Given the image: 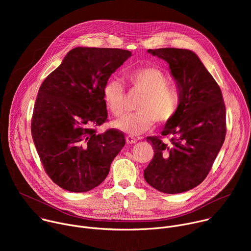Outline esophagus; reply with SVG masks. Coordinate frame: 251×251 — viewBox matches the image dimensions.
Instances as JSON below:
<instances>
[{
    "label": "esophagus",
    "instance_id": "1",
    "mask_svg": "<svg viewBox=\"0 0 251 251\" xmlns=\"http://www.w3.org/2000/svg\"><path fill=\"white\" fill-rule=\"evenodd\" d=\"M126 142H127V144H135V143L137 142V139L134 138L133 136H127Z\"/></svg>",
    "mask_w": 251,
    "mask_h": 251
}]
</instances>
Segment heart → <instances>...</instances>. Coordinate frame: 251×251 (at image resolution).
Returning <instances> with one entry per match:
<instances>
[{"instance_id":"obj_1","label":"heart","mask_w":251,"mask_h":251,"mask_svg":"<svg viewBox=\"0 0 251 251\" xmlns=\"http://www.w3.org/2000/svg\"><path fill=\"white\" fill-rule=\"evenodd\" d=\"M132 90L143 93L135 114L127 115L114 122V127L126 134L138 136L152 128L155 121L166 123L176 111L178 93L168 85V78L155 67L135 69L126 75ZM104 103L112 115L119 117L124 113L125 90L117 79H110L103 87Z\"/></svg>"}]
</instances>
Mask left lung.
<instances>
[{
    "label": "left lung",
    "instance_id": "8db88e82",
    "mask_svg": "<svg viewBox=\"0 0 251 251\" xmlns=\"http://www.w3.org/2000/svg\"><path fill=\"white\" fill-rule=\"evenodd\" d=\"M169 64L178 93L174 116L163 136L148 137L154 157L144 170L146 182L165 194H180L199 186L207 176L226 138V106L221 88L199 56L190 50H148Z\"/></svg>",
    "mask_w": 251,
    "mask_h": 251
}]
</instances>
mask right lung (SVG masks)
<instances>
[{"mask_svg": "<svg viewBox=\"0 0 251 251\" xmlns=\"http://www.w3.org/2000/svg\"><path fill=\"white\" fill-rule=\"evenodd\" d=\"M131 51L75 48L45 79L35 100L31 136L49 176L60 188L84 193L99 186L125 145L122 132L97 133L107 120L103 87Z\"/></svg>", "mask_w": 251, "mask_h": 251, "instance_id": "obj_1", "label": "right lung"}]
</instances>
